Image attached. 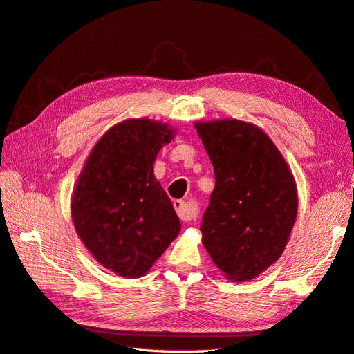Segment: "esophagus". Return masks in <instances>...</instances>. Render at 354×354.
I'll list each match as a JSON object with an SVG mask.
<instances>
[{"label":"esophagus","instance_id":"obj_1","mask_svg":"<svg viewBox=\"0 0 354 354\" xmlns=\"http://www.w3.org/2000/svg\"><path fill=\"white\" fill-rule=\"evenodd\" d=\"M174 207H175L176 213L179 216V219L180 221H185V222L196 219L197 214H198V210L196 207L188 206V204L185 201H182V200H175L174 201Z\"/></svg>","mask_w":354,"mask_h":354}]
</instances>
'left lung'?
Instances as JSON below:
<instances>
[{"mask_svg": "<svg viewBox=\"0 0 354 354\" xmlns=\"http://www.w3.org/2000/svg\"><path fill=\"white\" fill-rule=\"evenodd\" d=\"M216 185L203 216V245L225 278L252 281L282 256L297 219V185L269 135L254 123L196 122Z\"/></svg>", "mask_w": 354, "mask_h": 354, "instance_id": "1", "label": "left lung"}]
</instances>
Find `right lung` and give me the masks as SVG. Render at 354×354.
Masks as SVG:
<instances>
[{"label": "right lung", "instance_id": "obj_1", "mask_svg": "<svg viewBox=\"0 0 354 354\" xmlns=\"http://www.w3.org/2000/svg\"><path fill=\"white\" fill-rule=\"evenodd\" d=\"M175 135L169 123L147 118L116 123L91 150L73 188L77 236L101 266L122 278L144 277L180 231L154 176L156 157Z\"/></svg>", "mask_w": 354, "mask_h": 354}]
</instances>
